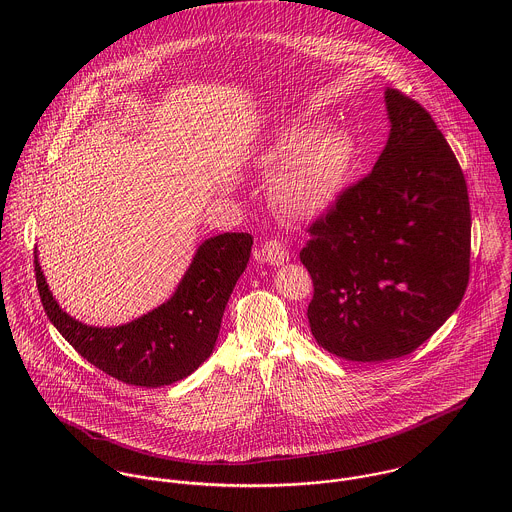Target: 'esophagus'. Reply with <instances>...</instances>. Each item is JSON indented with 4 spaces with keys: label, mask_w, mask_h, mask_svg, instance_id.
I'll return each mask as SVG.
<instances>
[{
    "label": "esophagus",
    "mask_w": 512,
    "mask_h": 512,
    "mask_svg": "<svg viewBox=\"0 0 512 512\" xmlns=\"http://www.w3.org/2000/svg\"><path fill=\"white\" fill-rule=\"evenodd\" d=\"M262 260L272 264V266H280L290 258V250L286 244H282L280 240H266L262 244Z\"/></svg>",
    "instance_id": "esophagus-1"
}]
</instances>
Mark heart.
<instances>
[{
	"instance_id": "obj_1",
	"label": "heart",
	"mask_w": 512,
	"mask_h": 512,
	"mask_svg": "<svg viewBox=\"0 0 512 512\" xmlns=\"http://www.w3.org/2000/svg\"><path fill=\"white\" fill-rule=\"evenodd\" d=\"M270 171H282L274 203L290 219L325 213L343 191L355 165V144L343 132L321 124H299L280 132L262 153Z\"/></svg>"
}]
</instances>
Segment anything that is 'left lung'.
Returning <instances> with one entry per match:
<instances>
[{
	"label": "left lung",
	"mask_w": 512,
	"mask_h": 512,
	"mask_svg": "<svg viewBox=\"0 0 512 512\" xmlns=\"http://www.w3.org/2000/svg\"><path fill=\"white\" fill-rule=\"evenodd\" d=\"M390 138L372 171L307 226L299 260L319 347L355 363L414 353L469 284L465 175L430 112L386 90Z\"/></svg>",
	"instance_id": "obj_1"
}]
</instances>
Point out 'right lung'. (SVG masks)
Returning a JSON list of instances; mask_svg holds the SVG:
<instances>
[{
  "mask_svg": "<svg viewBox=\"0 0 512 512\" xmlns=\"http://www.w3.org/2000/svg\"><path fill=\"white\" fill-rule=\"evenodd\" d=\"M250 250L248 232L205 240L173 297L122 327H88L61 311L37 256L35 280L47 317L80 357L120 382L157 388L189 376L211 357L226 301L246 270Z\"/></svg>",
  "mask_w": 512,
  "mask_h": 512,
  "instance_id": "right-lung-1",
  "label": "right lung"
}]
</instances>
